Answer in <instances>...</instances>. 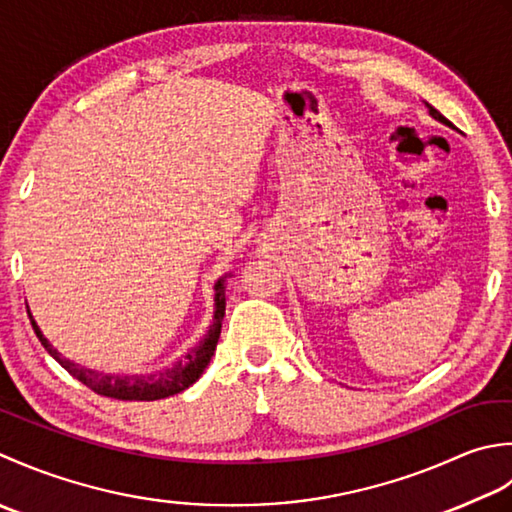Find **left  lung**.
Wrapping results in <instances>:
<instances>
[{"instance_id": "obj_1", "label": "left lung", "mask_w": 512, "mask_h": 512, "mask_svg": "<svg viewBox=\"0 0 512 512\" xmlns=\"http://www.w3.org/2000/svg\"><path fill=\"white\" fill-rule=\"evenodd\" d=\"M426 108H429V112H431V117H433V119H437V121H442L444 125H451V121H448V119L444 117V114H442V112H437V110H435L433 106H429V103H426Z\"/></svg>"}]
</instances>
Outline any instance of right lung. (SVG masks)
<instances>
[{
	"label": "right lung",
	"instance_id": "add662e5",
	"mask_svg": "<svg viewBox=\"0 0 512 512\" xmlns=\"http://www.w3.org/2000/svg\"><path fill=\"white\" fill-rule=\"evenodd\" d=\"M225 283H227V274L218 278L214 285V291H216L214 318H212V325L207 327L205 336L198 340L183 358L170 364L168 369L154 371L148 375H112V373L103 375L97 371L83 369L79 364L61 358L59 353L50 347L48 340L44 338V333H41L39 327L35 325L33 316H30V322H33L37 338L41 344H44V349L50 353V356L55 358L61 367L72 375V378H77L81 384H86L90 391H95L97 395H106V398H112V400L154 402V400L170 398V395H176L185 391L187 387H192V384L201 378V373L205 371L207 364H210L216 351L218 336H221V325L225 316Z\"/></svg>",
	"mask_w": 512,
	"mask_h": 512
}]
</instances>
